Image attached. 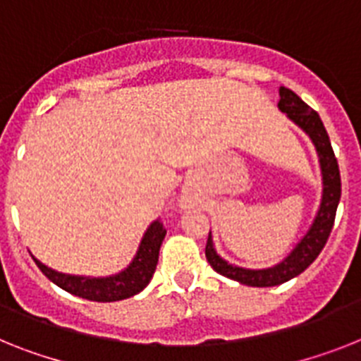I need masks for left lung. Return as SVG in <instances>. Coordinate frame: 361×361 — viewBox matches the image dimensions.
Returning <instances> with one entry per match:
<instances>
[{"label": "left lung", "instance_id": "left-lung-1", "mask_svg": "<svg viewBox=\"0 0 361 361\" xmlns=\"http://www.w3.org/2000/svg\"><path fill=\"white\" fill-rule=\"evenodd\" d=\"M279 94H281L279 109L295 125H299L300 129L308 134L310 140L314 142L317 157H319L321 175H323V197H321L317 216H315L314 223L305 234V238L295 245L293 251L286 256L281 264L267 267V269H245V267L232 266L217 255L216 249H214L212 232L208 234L204 255H207L208 264L214 267V271L227 276V279L240 282V284L255 286V288L284 284V282L291 281L293 276L300 275L319 256L324 243L329 240L330 232H332V227H334L336 210H338L339 197H341V177H339L338 160H336L329 133L324 129L319 114L314 109H310L305 101L290 88L281 86Z\"/></svg>", "mask_w": 361, "mask_h": 361}]
</instances>
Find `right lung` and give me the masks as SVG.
<instances>
[{
    "mask_svg": "<svg viewBox=\"0 0 361 361\" xmlns=\"http://www.w3.org/2000/svg\"><path fill=\"white\" fill-rule=\"evenodd\" d=\"M164 236H166V228H164L162 223L159 219L151 223L142 241H140L138 251H136L133 262L118 275L112 276L92 279V276L64 275V273H59L51 267L44 266L35 256H32V260L37 262L42 273L53 284L66 290L68 293L82 297V299L95 300V302H114V300L129 299L133 295L140 293L151 282L157 264H159V252Z\"/></svg>",
    "mask_w": 361,
    "mask_h": 361,
    "instance_id": "add662e5",
    "label": "right lung"
}]
</instances>
